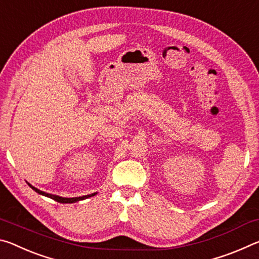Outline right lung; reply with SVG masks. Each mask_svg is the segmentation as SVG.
<instances>
[{"label":"right lung","mask_w":259,"mask_h":259,"mask_svg":"<svg viewBox=\"0 0 259 259\" xmlns=\"http://www.w3.org/2000/svg\"><path fill=\"white\" fill-rule=\"evenodd\" d=\"M28 185H29V184H28ZM29 187H31L32 189L35 190L36 193H39V194H41V195H45V196H47V197L53 198V200L57 201V202H59V203H74V202H78V201L84 200V198H88V197H91V196H94V195L96 194V193H94V194H91V195H86V196H80V197H71V198H67V197H61V196H57V195H52V194H48V193L41 192L40 189H37V188H35V187H33V186H31V185H29Z\"/></svg>","instance_id":"add662e5"}]
</instances>
